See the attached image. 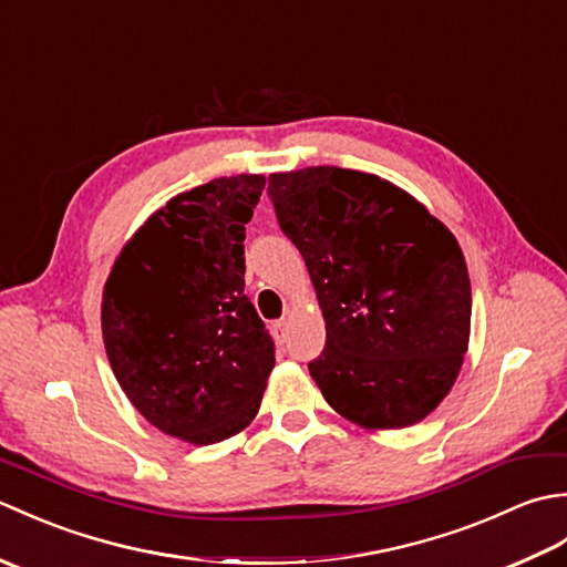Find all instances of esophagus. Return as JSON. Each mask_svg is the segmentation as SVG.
Here are the masks:
<instances>
[{
	"label": "esophagus",
	"mask_w": 567,
	"mask_h": 567,
	"mask_svg": "<svg viewBox=\"0 0 567 567\" xmlns=\"http://www.w3.org/2000/svg\"><path fill=\"white\" fill-rule=\"evenodd\" d=\"M285 331H287V319H277V321L272 323V333H275V339H277V341H282V339H285Z\"/></svg>",
	"instance_id": "1"
}]
</instances>
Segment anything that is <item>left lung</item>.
<instances>
[{"label": "left lung", "mask_w": 567, "mask_h": 567, "mask_svg": "<svg viewBox=\"0 0 567 567\" xmlns=\"http://www.w3.org/2000/svg\"><path fill=\"white\" fill-rule=\"evenodd\" d=\"M268 195L302 252L327 346L309 372L363 429H404L451 392L470 341V277L455 236L390 179L317 165L272 173Z\"/></svg>", "instance_id": "8db88e82"}]
</instances>
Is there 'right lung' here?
Returning a JSON list of instances; mask_svg holds the SVG:
<instances>
[{
    "label": "right lung",
    "instance_id": "obj_1",
    "mask_svg": "<svg viewBox=\"0 0 567 567\" xmlns=\"http://www.w3.org/2000/svg\"><path fill=\"white\" fill-rule=\"evenodd\" d=\"M262 175L216 177L153 212L106 277L102 336L128 402L209 445L256 419L275 346L244 295L246 224Z\"/></svg>",
    "mask_w": 567,
    "mask_h": 567
}]
</instances>
